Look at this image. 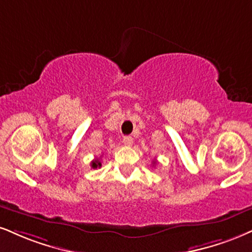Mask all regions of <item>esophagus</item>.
Masks as SVG:
<instances>
[{
    "instance_id": "34e87169",
    "label": "esophagus",
    "mask_w": 252,
    "mask_h": 252,
    "mask_svg": "<svg viewBox=\"0 0 252 252\" xmlns=\"http://www.w3.org/2000/svg\"><path fill=\"white\" fill-rule=\"evenodd\" d=\"M123 141L126 146H131L133 144V138H132V136H129V135H126V136H124Z\"/></svg>"
}]
</instances>
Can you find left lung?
Returning <instances> with one entry per match:
<instances>
[{"mask_svg":"<svg viewBox=\"0 0 252 252\" xmlns=\"http://www.w3.org/2000/svg\"><path fill=\"white\" fill-rule=\"evenodd\" d=\"M153 162H154V163H155V161H153Z\"/></svg>","mask_w":252,"mask_h":252,"instance_id":"obj_1","label":"left lung"}]
</instances>
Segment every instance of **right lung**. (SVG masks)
Returning a JSON list of instances; mask_svg holds the SVG:
<instances>
[{
  "label": "right lung",
  "instance_id": "add662e5",
  "mask_svg": "<svg viewBox=\"0 0 252 252\" xmlns=\"http://www.w3.org/2000/svg\"><path fill=\"white\" fill-rule=\"evenodd\" d=\"M91 167L93 169L94 168H98V167H101V162H100V160L99 159H94L91 162Z\"/></svg>",
  "mask_w": 252,
  "mask_h": 252
}]
</instances>
